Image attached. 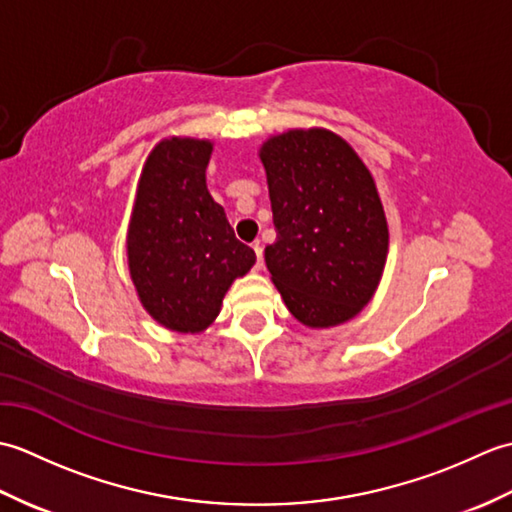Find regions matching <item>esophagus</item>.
Returning a JSON list of instances; mask_svg holds the SVG:
<instances>
[{
  "mask_svg": "<svg viewBox=\"0 0 512 512\" xmlns=\"http://www.w3.org/2000/svg\"><path fill=\"white\" fill-rule=\"evenodd\" d=\"M253 250H255V255H257V264H255V268L259 270V268H262V244H259V242H255L253 244Z\"/></svg>",
  "mask_w": 512,
  "mask_h": 512,
  "instance_id": "1",
  "label": "esophagus"
}]
</instances>
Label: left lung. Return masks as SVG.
<instances>
[{
	"mask_svg": "<svg viewBox=\"0 0 512 512\" xmlns=\"http://www.w3.org/2000/svg\"><path fill=\"white\" fill-rule=\"evenodd\" d=\"M277 242L266 266L292 317L332 328L361 312L387 262L389 231L372 173L328 129H290L259 149Z\"/></svg>",
	"mask_w": 512,
	"mask_h": 512,
	"instance_id": "8db88e82",
	"label": "left lung"
}]
</instances>
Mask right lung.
Returning a JSON list of instances; mask_svg holds the SVG:
<instances>
[{
    "instance_id": "right-lung-1",
    "label": "right lung",
    "mask_w": 512,
    "mask_h": 512,
    "mask_svg": "<svg viewBox=\"0 0 512 512\" xmlns=\"http://www.w3.org/2000/svg\"><path fill=\"white\" fill-rule=\"evenodd\" d=\"M209 140L165 138L140 173L127 231L129 275L143 308L173 332H202L226 290L255 264L206 189Z\"/></svg>"
}]
</instances>
